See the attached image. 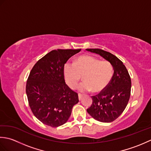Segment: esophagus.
I'll list each match as a JSON object with an SVG mask.
<instances>
[{"instance_id": "34e87169", "label": "esophagus", "mask_w": 151, "mask_h": 151, "mask_svg": "<svg viewBox=\"0 0 151 151\" xmlns=\"http://www.w3.org/2000/svg\"><path fill=\"white\" fill-rule=\"evenodd\" d=\"M82 97H83V95H82V94H81V93H78V99H79V100H80V101L81 100Z\"/></svg>"}]
</instances>
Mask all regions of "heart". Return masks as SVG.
I'll return each instance as SVG.
<instances>
[{
  "label": "heart",
  "mask_w": 151,
  "mask_h": 151,
  "mask_svg": "<svg viewBox=\"0 0 151 151\" xmlns=\"http://www.w3.org/2000/svg\"><path fill=\"white\" fill-rule=\"evenodd\" d=\"M63 70L66 83L72 89L76 88L83 76L84 82L78 87L83 92L103 91L114 75V67L110 62L88 55L79 56L74 63H66Z\"/></svg>",
  "instance_id": "obj_1"
}]
</instances>
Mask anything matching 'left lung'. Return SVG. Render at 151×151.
I'll list each match as a JSON object with an SVG mask.
<instances>
[{
    "mask_svg": "<svg viewBox=\"0 0 151 151\" xmlns=\"http://www.w3.org/2000/svg\"><path fill=\"white\" fill-rule=\"evenodd\" d=\"M101 55L113 65V77L107 88L92 96L93 102L87 109L95 119L102 123L115 121L123 113L129 102L131 91V79L123 62L110 52L100 49H86Z\"/></svg>",
    "mask_w": 151,
    "mask_h": 151,
    "instance_id": "left-lung-1",
    "label": "left lung"
}]
</instances>
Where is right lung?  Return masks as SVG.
<instances>
[{
	"label": "right lung",
	"mask_w": 151,
	"mask_h": 151,
	"mask_svg": "<svg viewBox=\"0 0 151 151\" xmlns=\"http://www.w3.org/2000/svg\"><path fill=\"white\" fill-rule=\"evenodd\" d=\"M81 49L53 50L37 61L27 79L26 93L33 114L41 123L51 127L65 123L78 93L65 82L64 65Z\"/></svg>",
	"instance_id": "1"
}]
</instances>
